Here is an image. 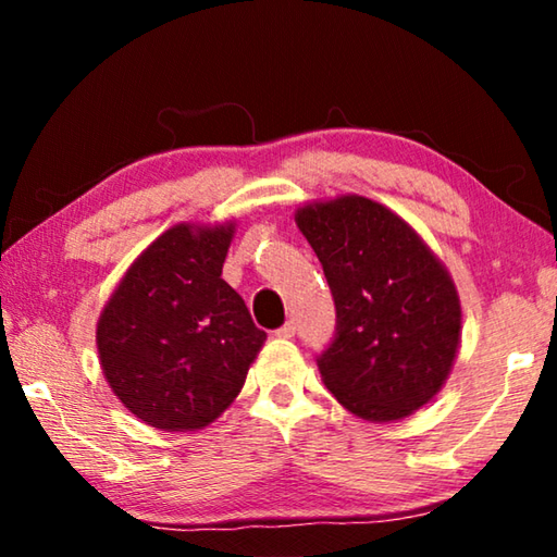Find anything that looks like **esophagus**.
<instances>
[{
	"instance_id": "1",
	"label": "esophagus",
	"mask_w": 557,
	"mask_h": 557,
	"mask_svg": "<svg viewBox=\"0 0 557 557\" xmlns=\"http://www.w3.org/2000/svg\"><path fill=\"white\" fill-rule=\"evenodd\" d=\"M295 332H297L295 322H287L285 326H280V329H277L275 336H277V338H292V336H295Z\"/></svg>"
}]
</instances>
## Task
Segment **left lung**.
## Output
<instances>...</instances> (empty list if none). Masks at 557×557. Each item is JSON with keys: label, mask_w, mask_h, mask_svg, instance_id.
Instances as JSON below:
<instances>
[{"label": "left lung", "mask_w": 557, "mask_h": 557, "mask_svg": "<svg viewBox=\"0 0 557 557\" xmlns=\"http://www.w3.org/2000/svg\"><path fill=\"white\" fill-rule=\"evenodd\" d=\"M297 228L322 262L336 336L322 381L356 418L395 422L447 383L461 342L449 270L388 206L358 194L299 206Z\"/></svg>", "instance_id": "8db88e82"}]
</instances>
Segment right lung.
<instances>
[{"instance_id": "obj_1", "label": "right lung", "mask_w": 557, "mask_h": 557, "mask_svg": "<svg viewBox=\"0 0 557 557\" xmlns=\"http://www.w3.org/2000/svg\"><path fill=\"white\" fill-rule=\"evenodd\" d=\"M235 221L176 223L139 252L102 307L106 381L149 428H209L238 398L268 334L221 277Z\"/></svg>"}]
</instances>
